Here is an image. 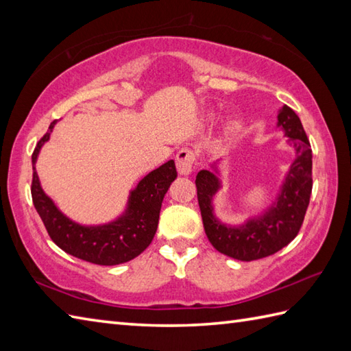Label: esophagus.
Wrapping results in <instances>:
<instances>
[{
  "label": "esophagus",
  "mask_w": 351,
  "mask_h": 351,
  "mask_svg": "<svg viewBox=\"0 0 351 351\" xmlns=\"http://www.w3.org/2000/svg\"><path fill=\"white\" fill-rule=\"evenodd\" d=\"M196 152L190 147H182L176 154V167L181 175H190L195 169Z\"/></svg>",
  "instance_id": "obj_1"
}]
</instances>
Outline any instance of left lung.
Here are the masks:
<instances>
[{
    "label": "left lung",
    "mask_w": 351,
    "mask_h": 351,
    "mask_svg": "<svg viewBox=\"0 0 351 351\" xmlns=\"http://www.w3.org/2000/svg\"><path fill=\"white\" fill-rule=\"evenodd\" d=\"M279 126L293 140L297 158L291 166L278 202L263 217L240 228H229L214 217L211 199L219 190L217 176L200 170L196 176L197 200L204 229L215 250L238 261H255L273 253L294 240L303 225L312 193V149L299 116L283 106L278 116Z\"/></svg>",
    "instance_id": "obj_1"
}]
</instances>
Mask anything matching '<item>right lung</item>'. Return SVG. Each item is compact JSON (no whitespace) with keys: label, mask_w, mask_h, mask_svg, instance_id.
Wrapping results in <instances>:
<instances>
[{"label":"right lung","mask_w":351,"mask_h":351,"mask_svg":"<svg viewBox=\"0 0 351 351\" xmlns=\"http://www.w3.org/2000/svg\"><path fill=\"white\" fill-rule=\"evenodd\" d=\"M56 122H51L48 132L39 140L32 155V197L48 235L62 250L87 263L98 265L128 263L151 244L156 232L164 195L178 176L175 161L162 164L138 182L137 189L131 191L128 210L121 219L104 226H81L64 217L45 195L34 169L40 147L49 140Z\"/></svg>","instance_id":"add662e5"}]
</instances>
